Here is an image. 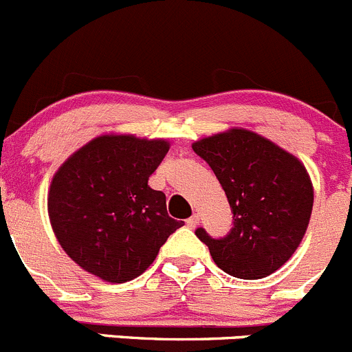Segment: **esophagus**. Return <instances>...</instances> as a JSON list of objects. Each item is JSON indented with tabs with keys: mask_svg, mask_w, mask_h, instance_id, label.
<instances>
[{
	"mask_svg": "<svg viewBox=\"0 0 352 352\" xmlns=\"http://www.w3.org/2000/svg\"><path fill=\"white\" fill-rule=\"evenodd\" d=\"M186 224H187V228L195 229L196 226L199 224V217L196 215V213H195V215H192V217H189V219H187V221H186Z\"/></svg>",
	"mask_w": 352,
	"mask_h": 352,
	"instance_id": "esophagus-1",
	"label": "esophagus"
}]
</instances>
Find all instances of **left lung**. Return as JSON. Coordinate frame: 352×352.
Segmentation results:
<instances>
[{
  "label": "left lung",
  "mask_w": 352,
  "mask_h": 352,
  "mask_svg": "<svg viewBox=\"0 0 352 352\" xmlns=\"http://www.w3.org/2000/svg\"><path fill=\"white\" fill-rule=\"evenodd\" d=\"M192 151L213 170L232 212L224 238L196 229L213 262L241 280L280 269L300 245L313 212V184L304 165L248 130L198 140Z\"/></svg>",
  "instance_id": "left-lung-1"
}]
</instances>
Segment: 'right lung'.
Returning <instances> with one entry per match:
<instances>
[{
    "label": "right lung",
    "instance_id": "1",
    "mask_svg": "<svg viewBox=\"0 0 352 352\" xmlns=\"http://www.w3.org/2000/svg\"><path fill=\"white\" fill-rule=\"evenodd\" d=\"M166 153L165 140L104 135L55 173L48 192L52 228L85 271L111 283L133 280L182 228L166 212L165 192L147 186Z\"/></svg>",
    "mask_w": 352,
    "mask_h": 352
}]
</instances>
